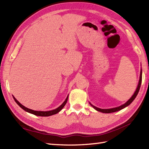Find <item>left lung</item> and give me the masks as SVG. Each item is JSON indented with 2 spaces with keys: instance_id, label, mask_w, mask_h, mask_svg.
<instances>
[{
  "instance_id": "8db88e82",
  "label": "left lung",
  "mask_w": 149,
  "mask_h": 149,
  "mask_svg": "<svg viewBox=\"0 0 149 149\" xmlns=\"http://www.w3.org/2000/svg\"><path fill=\"white\" fill-rule=\"evenodd\" d=\"M142 70L141 69L140 70V79H139V84L138 86H137L135 92L134 93V94H133V96L129 99V100L125 102V104H122L120 106H118V107H116V108H110V109H101V108H99L96 107V106H94V105H93L92 104L89 102V104L93 106V108H94L97 111H100L101 113H114V112H116V111H120V110L123 109L126 107H127L128 106H129L130 104L132 102H133V101L135 100V97H136L137 94H138L139 92V90L140 88V86H141V83H142Z\"/></svg>"
}]
</instances>
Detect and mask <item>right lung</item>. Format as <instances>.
<instances>
[{
  "mask_svg": "<svg viewBox=\"0 0 149 149\" xmlns=\"http://www.w3.org/2000/svg\"><path fill=\"white\" fill-rule=\"evenodd\" d=\"M13 96V98L14 101H16V103L20 106V107L22 109H24L25 111L28 112V113H31L33 114H35V115H36V116H52V115H53V114H55L56 113H58L59 111H60L61 110H62L63 109V108L65 106V105L66 104L67 102V100H68V95L67 96V98L65 99V100L64 101V102H63V103L61 104L59 107H58L57 108L55 109H53V110H51V111H35V110H33V109H29L28 108L25 107L24 106L22 105L19 102L16 98H15Z\"/></svg>",
  "mask_w": 149,
  "mask_h": 149,
  "instance_id": "obj_1",
  "label": "right lung"
}]
</instances>
